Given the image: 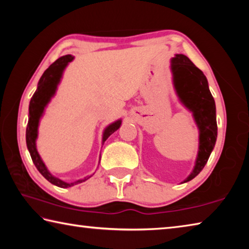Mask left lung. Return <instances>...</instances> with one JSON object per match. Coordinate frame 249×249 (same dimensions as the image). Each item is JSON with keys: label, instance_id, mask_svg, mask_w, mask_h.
Returning a JSON list of instances; mask_svg holds the SVG:
<instances>
[{"label": "left lung", "instance_id": "left-lung-1", "mask_svg": "<svg viewBox=\"0 0 249 249\" xmlns=\"http://www.w3.org/2000/svg\"><path fill=\"white\" fill-rule=\"evenodd\" d=\"M175 87L180 100L190 111L200 129V146L196 167L184 182L200 174L208 162L216 142L217 125L215 102L211 94L204 73L184 54H177L172 59Z\"/></svg>", "mask_w": 249, "mask_h": 249}]
</instances>
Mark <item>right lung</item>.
Listing matches in <instances>:
<instances>
[{"label": "right lung", "mask_w": 249, "mask_h": 249, "mask_svg": "<svg viewBox=\"0 0 249 249\" xmlns=\"http://www.w3.org/2000/svg\"><path fill=\"white\" fill-rule=\"evenodd\" d=\"M73 57L71 54H66L64 57H60L57 59L56 61L49 66V68L46 69L45 72L39 79L38 87L37 90L34 93L33 98L31 99V103H29V115H28V124L26 127V144L29 154H31L32 160L34 165L36 166L37 170H38L41 175H43L46 179H47L50 183H53L57 187L60 188H69L71 185L77 184L80 182H83L90 177H87L82 180H79L74 183H67L65 181L53 177L50 172L47 170L45 163L41 160L40 156L37 153L36 149V138H37V128H38V123L40 116L43 115L44 108L47 103L52 99V96L54 94L57 89V84L60 81L62 71L68 65V62L72 60ZM121 121H117L115 123L107 126V129L104 130L103 134V142H105L108 138L109 135H112L120 128Z\"/></svg>", "instance_id": "obj_1"}]
</instances>
